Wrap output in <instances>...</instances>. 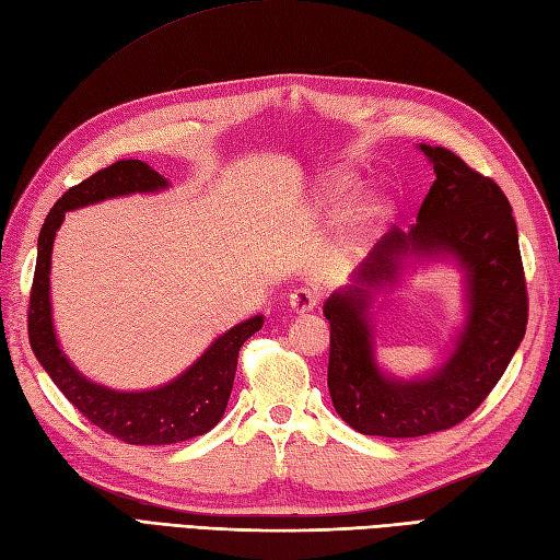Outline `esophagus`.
I'll use <instances>...</instances> for the list:
<instances>
[{
    "instance_id": "obj_1",
    "label": "esophagus",
    "mask_w": 560,
    "mask_h": 560,
    "mask_svg": "<svg viewBox=\"0 0 560 560\" xmlns=\"http://www.w3.org/2000/svg\"><path fill=\"white\" fill-rule=\"evenodd\" d=\"M317 293L312 289H298L289 295V305H291V312H295V315H305V312L315 310L317 307Z\"/></svg>"
}]
</instances>
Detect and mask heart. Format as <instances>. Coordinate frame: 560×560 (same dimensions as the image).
I'll list each match as a JSON object with an SVG mask.
<instances>
[{
  "instance_id": "1",
  "label": "heart",
  "mask_w": 560,
  "mask_h": 560,
  "mask_svg": "<svg viewBox=\"0 0 560 560\" xmlns=\"http://www.w3.org/2000/svg\"><path fill=\"white\" fill-rule=\"evenodd\" d=\"M358 178L348 172H336L322 180L319 186V205L329 214H343L350 205H353L358 195ZM388 210V200L384 192H372L368 200H362L353 212L348 214V224L343 231V245L346 250L355 253L360 250L376 221H380Z\"/></svg>"
}]
</instances>
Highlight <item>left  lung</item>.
<instances>
[{"label":"left lung","instance_id":"8db88e82","mask_svg":"<svg viewBox=\"0 0 560 560\" xmlns=\"http://www.w3.org/2000/svg\"><path fill=\"white\" fill-rule=\"evenodd\" d=\"M418 148L436 174L418 224L388 231L322 307L331 324V402L343 422L370 436L412 439L463 422L497 386L527 327V285L509 198L451 150ZM424 261L462 271L464 324L439 369L406 381L375 362L373 312L406 268Z\"/></svg>","mask_w":560,"mask_h":560}]
</instances>
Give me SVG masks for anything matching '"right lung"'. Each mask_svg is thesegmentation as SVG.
Instances as JSON below:
<instances>
[{
	"instance_id": "add662e5",
	"label": "right lung",
	"mask_w": 560,
	"mask_h": 560,
	"mask_svg": "<svg viewBox=\"0 0 560 560\" xmlns=\"http://www.w3.org/2000/svg\"><path fill=\"white\" fill-rule=\"evenodd\" d=\"M168 180L140 160H121L69 188L51 207L37 236V262L28 307V336L37 362L81 415L104 432L136 446H164L202 436L221 420L238 368V350L265 317L255 315L231 327L172 382L142 392H116L75 370L61 350L51 317V248L67 212L126 195L166 190Z\"/></svg>"
}]
</instances>
